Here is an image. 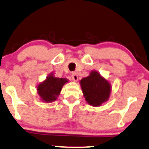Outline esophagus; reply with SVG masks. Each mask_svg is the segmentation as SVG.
Instances as JSON below:
<instances>
[{
	"mask_svg": "<svg viewBox=\"0 0 149 149\" xmlns=\"http://www.w3.org/2000/svg\"><path fill=\"white\" fill-rule=\"evenodd\" d=\"M72 79L73 81H77L78 80V75L77 74V73L75 72H73L72 74Z\"/></svg>",
	"mask_w": 149,
	"mask_h": 149,
	"instance_id": "1",
	"label": "esophagus"
}]
</instances>
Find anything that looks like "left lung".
Here are the masks:
<instances>
[{
	"instance_id": "obj_1",
	"label": "left lung",
	"mask_w": 149,
	"mask_h": 149,
	"mask_svg": "<svg viewBox=\"0 0 149 149\" xmlns=\"http://www.w3.org/2000/svg\"><path fill=\"white\" fill-rule=\"evenodd\" d=\"M80 84L85 100L90 105L100 106L109 99L111 85L97 72L92 71L88 77L82 79Z\"/></svg>"
}]
</instances>
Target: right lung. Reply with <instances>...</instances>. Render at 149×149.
<instances>
[{"instance_id": "1", "label": "right lung", "mask_w": 149, "mask_h": 149, "mask_svg": "<svg viewBox=\"0 0 149 149\" xmlns=\"http://www.w3.org/2000/svg\"><path fill=\"white\" fill-rule=\"evenodd\" d=\"M67 79L58 78L51 74L46 80L38 86V93L45 102H52L56 100L60 94L63 86L67 83Z\"/></svg>"}]
</instances>
